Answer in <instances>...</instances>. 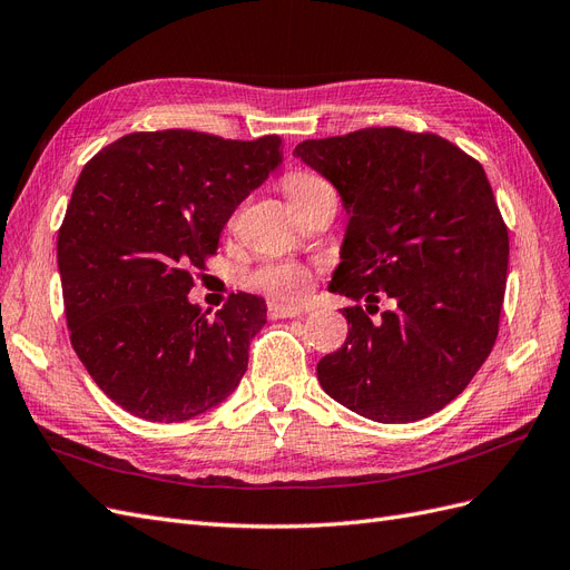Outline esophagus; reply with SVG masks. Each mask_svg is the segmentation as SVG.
<instances>
[{
  "label": "esophagus",
  "mask_w": 570,
  "mask_h": 570,
  "mask_svg": "<svg viewBox=\"0 0 570 570\" xmlns=\"http://www.w3.org/2000/svg\"><path fill=\"white\" fill-rule=\"evenodd\" d=\"M299 314H304V308H299V306H285V304H278V302L268 304V316L271 318H292V316H299Z\"/></svg>",
  "instance_id": "esophagus-1"
}]
</instances>
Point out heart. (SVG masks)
<instances>
[{
	"instance_id": "1",
	"label": "heart",
	"mask_w": 570,
	"mask_h": 570,
	"mask_svg": "<svg viewBox=\"0 0 570 570\" xmlns=\"http://www.w3.org/2000/svg\"><path fill=\"white\" fill-rule=\"evenodd\" d=\"M325 187H327L325 180H321L314 174H306V170H295V174L287 176L283 183V189L292 206L304 204L306 199H312ZM312 281H314L312 268L297 262H264L262 266H256L245 275L247 287L264 292V295H268L271 299L285 302V304L302 302L308 287H312Z\"/></svg>"
}]
</instances>
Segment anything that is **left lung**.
I'll list each match as a JSON object with an SVG mask.
<instances>
[{
	"label": "left lung",
	"mask_w": 570,
	"mask_h": 570,
	"mask_svg": "<svg viewBox=\"0 0 570 570\" xmlns=\"http://www.w3.org/2000/svg\"><path fill=\"white\" fill-rule=\"evenodd\" d=\"M292 154L350 216L331 292L356 304L342 308L347 340L318 361L321 387L377 423L428 419L473 381L499 333L509 230L485 170L444 137L402 128ZM381 298L393 308L373 322Z\"/></svg>",
	"instance_id": "obj_1"
}]
</instances>
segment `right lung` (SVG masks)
I'll use <instances>...</instances> for the list:
<instances>
[{"instance_id": "obj_1", "label": "right lung", "mask_w": 570, "mask_h": 570, "mask_svg": "<svg viewBox=\"0 0 570 570\" xmlns=\"http://www.w3.org/2000/svg\"><path fill=\"white\" fill-rule=\"evenodd\" d=\"M281 161L278 135L157 130L85 164L57 243L66 323L92 381L132 416L183 423L243 381L266 302L237 292L209 318L187 295L239 202Z\"/></svg>"}]
</instances>
